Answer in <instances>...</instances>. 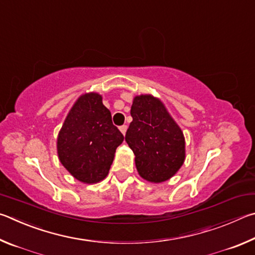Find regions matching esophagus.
Instances as JSON below:
<instances>
[{"label": "esophagus", "instance_id": "34e87169", "mask_svg": "<svg viewBox=\"0 0 255 255\" xmlns=\"http://www.w3.org/2000/svg\"><path fill=\"white\" fill-rule=\"evenodd\" d=\"M127 130H128V127L127 125H122V127H120V131L122 132V134L124 135L125 133H127Z\"/></svg>", "mask_w": 255, "mask_h": 255}]
</instances>
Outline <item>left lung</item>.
Segmentation results:
<instances>
[{"label":"left lung","instance_id":"1","mask_svg":"<svg viewBox=\"0 0 255 255\" xmlns=\"http://www.w3.org/2000/svg\"><path fill=\"white\" fill-rule=\"evenodd\" d=\"M131 116L125 141L135 155L139 175L150 182L170 179L185 161L181 128L163 103L151 95L134 97Z\"/></svg>","mask_w":255,"mask_h":255}]
</instances>
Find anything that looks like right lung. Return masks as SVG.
Instances as JSON below:
<instances>
[{
  "label": "right lung",
  "mask_w": 255,
  "mask_h": 255,
  "mask_svg": "<svg viewBox=\"0 0 255 255\" xmlns=\"http://www.w3.org/2000/svg\"><path fill=\"white\" fill-rule=\"evenodd\" d=\"M123 140L100 94H84L71 107L58 134V157L76 179L96 184L107 176Z\"/></svg>",
  "instance_id": "1"
}]
</instances>
